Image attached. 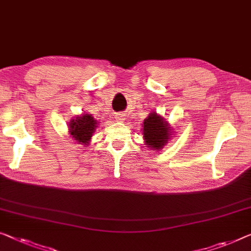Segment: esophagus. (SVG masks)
Instances as JSON below:
<instances>
[{
  "label": "esophagus",
  "instance_id": "1",
  "mask_svg": "<svg viewBox=\"0 0 251 251\" xmlns=\"http://www.w3.org/2000/svg\"><path fill=\"white\" fill-rule=\"evenodd\" d=\"M115 119L117 122H119V123H123L125 121V115L123 114V113H117V114H115Z\"/></svg>",
  "mask_w": 251,
  "mask_h": 251
}]
</instances>
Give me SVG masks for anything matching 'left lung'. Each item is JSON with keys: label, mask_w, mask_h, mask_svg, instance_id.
Returning <instances> with one entry per match:
<instances>
[{"label": "left lung", "mask_w": 251, "mask_h": 251, "mask_svg": "<svg viewBox=\"0 0 251 251\" xmlns=\"http://www.w3.org/2000/svg\"><path fill=\"white\" fill-rule=\"evenodd\" d=\"M142 127H143L142 134H143L144 144L152 151L158 152L162 150L168 141L174 137L173 127L163 118V116H160L155 111L144 119Z\"/></svg>", "instance_id": "left-lung-1"}]
</instances>
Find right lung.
I'll list each match as a JSON object with an SVG mask.
<instances>
[{
  "label": "right lung",
  "mask_w": 251,
  "mask_h": 251,
  "mask_svg": "<svg viewBox=\"0 0 251 251\" xmlns=\"http://www.w3.org/2000/svg\"><path fill=\"white\" fill-rule=\"evenodd\" d=\"M98 125V121L92 115L82 114L76 116L69 123L70 137H72L77 144L88 147Z\"/></svg>",
  "instance_id": "right-lung-1"
}]
</instances>
